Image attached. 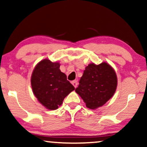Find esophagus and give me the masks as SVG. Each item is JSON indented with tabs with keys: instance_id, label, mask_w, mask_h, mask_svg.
I'll return each mask as SVG.
<instances>
[{
	"instance_id": "1",
	"label": "esophagus",
	"mask_w": 147,
	"mask_h": 147,
	"mask_svg": "<svg viewBox=\"0 0 147 147\" xmlns=\"http://www.w3.org/2000/svg\"><path fill=\"white\" fill-rule=\"evenodd\" d=\"M72 85H73L74 87H75L76 88V87H77V86L78 81H77V80H75V81H72Z\"/></svg>"
}]
</instances>
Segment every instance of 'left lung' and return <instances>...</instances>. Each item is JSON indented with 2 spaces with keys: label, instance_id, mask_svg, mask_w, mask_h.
I'll list each match as a JSON object with an SVG mask.
<instances>
[{
  "label": "left lung",
  "instance_id": "8db88e82",
  "mask_svg": "<svg viewBox=\"0 0 147 147\" xmlns=\"http://www.w3.org/2000/svg\"><path fill=\"white\" fill-rule=\"evenodd\" d=\"M116 87V72L108 64L102 62L95 65L92 63L85 68L75 91L88 108L96 109L113 96Z\"/></svg>",
  "mask_w": 147,
  "mask_h": 147
}]
</instances>
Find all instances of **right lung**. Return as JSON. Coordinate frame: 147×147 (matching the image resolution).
Masks as SVG:
<instances>
[{
  "mask_svg": "<svg viewBox=\"0 0 147 147\" xmlns=\"http://www.w3.org/2000/svg\"><path fill=\"white\" fill-rule=\"evenodd\" d=\"M31 83L38 101L51 110L58 109L64 99L75 90L66 75L60 71V64L48 59L37 64L31 75Z\"/></svg>",
  "mask_w": 147,
  "mask_h": 147,
  "instance_id": "obj_1",
  "label": "right lung"
}]
</instances>
